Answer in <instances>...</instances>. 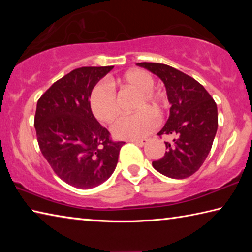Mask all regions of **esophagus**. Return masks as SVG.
I'll list each match as a JSON object with an SVG mask.
<instances>
[{"label":"esophagus","mask_w":252,"mask_h":252,"mask_svg":"<svg viewBox=\"0 0 252 252\" xmlns=\"http://www.w3.org/2000/svg\"><path fill=\"white\" fill-rule=\"evenodd\" d=\"M132 142L133 143H135L136 146H139V147H143L144 144H146L147 142H148V140L147 139H140V140H132Z\"/></svg>","instance_id":"obj_1"}]
</instances>
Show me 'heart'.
Masks as SVG:
<instances>
[{"mask_svg":"<svg viewBox=\"0 0 252 252\" xmlns=\"http://www.w3.org/2000/svg\"><path fill=\"white\" fill-rule=\"evenodd\" d=\"M155 78L149 72L134 69L127 71L111 81V85L130 89L138 93L134 109L140 110L130 116L119 119L112 126V132L122 139H139L146 136L158 126V117H162L164 110V97L153 89ZM90 106L97 120L111 123L119 116L118 99L112 89L106 84H97L90 95Z\"/></svg>","mask_w":252,"mask_h":252,"instance_id":"b5f03b06","label":"heart"}]
</instances>
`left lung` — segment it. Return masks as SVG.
Segmentation results:
<instances>
[{"label": "left lung", "instance_id": "1", "mask_svg": "<svg viewBox=\"0 0 252 252\" xmlns=\"http://www.w3.org/2000/svg\"><path fill=\"white\" fill-rule=\"evenodd\" d=\"M136 65L163 81L171 103L167 123L158 135L172 136L164 142L161 159L153 161L157 171L172 179H186L198 171L211 150L218 129L215 100L197 80L162 63L142 62Z\"/></svg>", "mask_w": 252, "mask_h": 252}]
</instances>
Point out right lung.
I'll return each instance as SVG.
<instances>
[{
	"mask_svg": "<svg viewBox=\"0 0 252 252\" xmlns=\"http://www.w3.org/2000/svg\"><path fill=\"white\" fill-rule=\"evenodd\" d=\"M113 66H82L54 82L37 101V143L55 174L72 187L90 189L109 179L123 141L93 116L91 92Z\"/></svg>",
	"mask_w": 252,
	"mask_h": 252,
	"instance_id": "add662e5",
	"label": "right lung"
}]
</instances>
